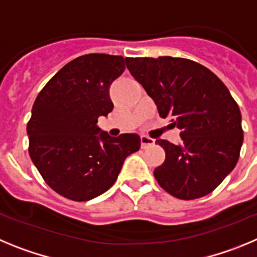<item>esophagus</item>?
<instances>
[{
    "instance_id": "1",
    "label": "esophagus",
    "mask_w": 257,
    "mask_h": 257,
    "mask_svg": "<svg viewBox=\"0 0 257 257\" xmlns=\"http://www.w3.org/2000/svg\"><path fill=\"white\" fill-rule=\"evenodd\" d=\"M140 143H142V148H147V147H151V145L154 144V140L152 138H149V136L142 135Z\"/></svg>"
}]
</instances>
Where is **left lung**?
<instances>
[{"label": "left lung", "mask_w": 257, "mask_h": 257, "mask_svg": "<svg viewBox=\"0 0 257 257\" xmlns=\"http://www.w3.org/2000/svg\"><path fill=\"white\" fill-rule=\"evenodd\" d=\"M127 69L180 128V143L157 140L165 162L154 170L161 188L179 199L212 192L233 171L243 143L240 110L219 77L184 58H128Z\"/></svg>", "instance_id": "1"}]
</instances>
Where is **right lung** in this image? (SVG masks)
I'll return each instance as SVG.
<instances>
[{
	"mask_svg": "<svg viewBox=\"0 0 257 257\" xmlns=\"http://www.w3.org/2000/svg\"><path fill=\"white\" fill-rule=\"evenodd\" d=\"M127 59L87 54L69 61L41 90L27 124L29 156L46 184L72 201L100 196L117 180L124 160L140 148L136 134L112 138L97 118L113 110L109 87Z\"/></svg>",
	"mask_w": 257,
	"mask_h": 257,
	"instance_id": "obj_1",
	"label": "right lung"
}]
</instances>
